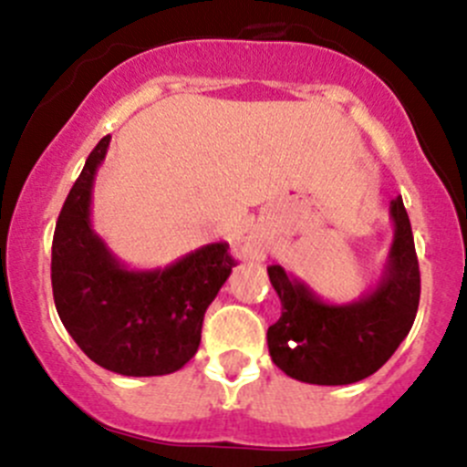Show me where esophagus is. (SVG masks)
<instances>
[{
	"mask_svg": "<svg viewBox=\"0 0 467 467\" xmlns=\"http://www.w3.org/2000/svg\"><path fill=\"white\" fill-rule=\"evenodd\" d=\"M262 251H265V244H262V239L255 237V234L248 239H244L242 246L237 248V253L242 257H260Z\"/></svg>",
	"mask_w": 467,
	"mask_h": 467,
	"instance_id": "esophagus-1",
	"label": "esophagus"
}]
</instances>
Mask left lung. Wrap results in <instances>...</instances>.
Returning a JSON list of instances; mask_svg holds the SVG:
<instances>
[{"label":"left lung","mask_w":467,"mask_h":467,"mask_svg":"<svg viewBox=\"0 0 467 467\" xmlns=\"http://www.w3.org/2000/svg\"><path fill=\"white\" fill-rule=\"evenodd\" d=\"M390 255L377 287L344 306L326 303L283 266H269L280 319L266 330L271 360L287 377L315 386H348L388 363L413 326L420 306V265L401 196L390 202Z\"/></svg>","instance_id":"1"}]
</instances>
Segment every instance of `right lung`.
<instances>
[{
	"label": "right lung",
	"instance_id": "add662e5",
	"mask_svg": "<svg viewBox=\"0 0 467 467\" xmlns=\"http://www.w3.org/2000/svg\"><path fill=\"white\" fill-rule=\"evenodd\" d=\"M111 137L86 160L58 214L52 292L70 337L93 363L123 377L178 372L196 356L202 317L228 280V244L192 251L164 269L134 271L93 233L90 193Z\"/></svg>",
	"mask_w": 467,
	"mask_h": 467
}]
</instances>
